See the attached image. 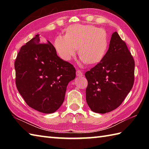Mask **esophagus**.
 <instances>
[{"mask_svg": "<svg viewBox=\"0 0 149 149\" xmlns=\"http://www.w3.org/2000/svg\"><path fill=\"white\" fill-rule=\"evenodd\" d=\"M76 74H77V76L78 77H82L83 75V73L82 72V71L79 70H77Z\"/></svg>", "mask_w": 149, "mask_h": 149, "instance_id": "obj_1", "label": "esophagus"}]
</instances>
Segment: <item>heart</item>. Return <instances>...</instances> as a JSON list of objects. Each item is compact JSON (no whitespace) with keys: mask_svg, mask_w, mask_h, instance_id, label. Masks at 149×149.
Listing matches in <instances>:
<instances>
[{"mask_svg":"<svg viewBox=\"0 0 149 149\" xmlns=\"http://www.w3.org/2000/svg\"><path fill=\"white\" fill-rule=\"evenodd\" d=\"M55 47L60 58L69 61L76 55L83 63L95 64L100 61L107 52L108 41L105 31L91 25H75L70 27L66 36H59Z\"/></svg>","mask_w":149,"mask_h":149,"instance_id":"obj_1","label":"heart"}]
</instances>
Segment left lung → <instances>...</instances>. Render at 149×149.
Returning <instances> with one entry per match:
<instances>
[{"label": "left lung", "instance_id": "left-lung-1", "mask_svg": "<svg viewBox=\"0 0 149 149\" xmlns=\"http://www.w3.org/2000/svg\"><path fill=\"white\" fill-rule=\"evenodd\" d=\"M134 66L125 42L114 32L105 56L85 73L86 99L91 111L103 114L120 106L133 86Z\"/></svg>", "mask_w": 149, "mask_h": 149}]
</instances>
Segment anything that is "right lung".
<instances>
[{"instance_id":"1","label":"right lung","mask_w":149,"mask_h":149,"mask_svg":"<svg viewBox=\"0 0 149 149\" xmlns=\"http://www.w3.org/2000/svg\"><path fill=\"white\" fill-rule=\"evenodd\" d=\"M15 83L28 106L43 113L56 111L65 100L66 86L75 69L57 55L49 41L36 34L22 46L15 61Z\"/></svg>"}]
</instances>
